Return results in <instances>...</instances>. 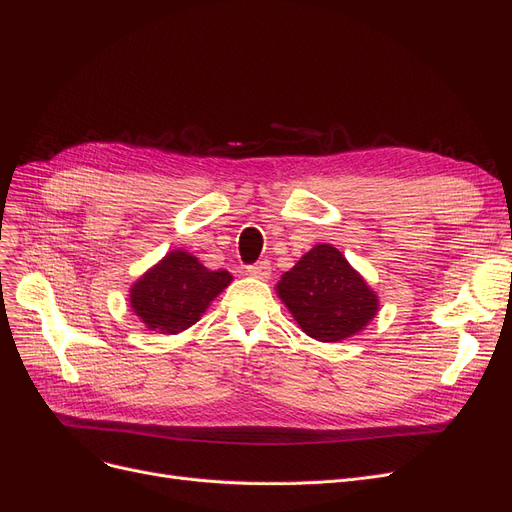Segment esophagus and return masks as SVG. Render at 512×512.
Here are the masks:
<instances>
[{"label":"esophagus","instance_id":"esophagus-1","mask_svg":"<svg viewBox=\"0 0 512 512\" xmlns=\"http://www.w3.org/2000/svg\"><path fill=\"white\" fill-rule=\"evenodd\" d=\"M247 273H250L252 277H258V280H267V277L271 275V262L267 258H262V260L254 262V265L247 267Z\"/></svg>","mask_w":512,"mask_h":512}]
</instances>
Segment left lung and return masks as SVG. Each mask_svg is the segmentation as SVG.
I'll return each mask as SVG.
<instances>
[{
	"label": "left lung",
	"instance_id": "obj_1",
	"mask_svg": "<svg viewBox=\"0 0 512 512\" xmlns=\"http://www.w3.org/2000/svg\"><path fill=\"white\" fill-rule=\"evenodd\" d=\"M277 297L318 342H342L363 331L378 312L376 292L329 243L312 247L282 275Z\"/></svg>",
	"mask_w": 512,
	"mask_h": 512
}]
</instances>
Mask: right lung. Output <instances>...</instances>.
I'll return each mask as SVG.
<instances>
[{"label":"right lung","instance_id":"right-lung-1","mask_svg":"<svg viewBox=\"0 0 512 512\" xmlns=\"http://www.w3.org/2000/svg\"><path fill=\"white\" fill-rule=\"evenodd\" d=\"M230 282L228 271H209L192 254L175 250L130 288V307L149 331L175 335L198 322Z\"/></svg>","mask_w":512,"mask_h":512}]
</instances>
